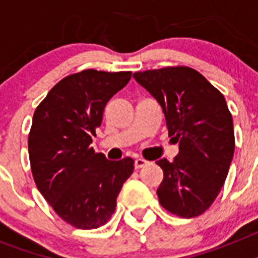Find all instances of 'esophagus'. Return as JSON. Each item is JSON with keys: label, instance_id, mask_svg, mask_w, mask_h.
Segmentation results:
<instances>
[{"label": "esophagus", "instance_id": "1", "mask_svg": "<svg viewBox=\"0 0 258 258\" xmlns=\"http://www.w3.org/2000/svg\"><path fill=\"white\" fill-rule=\"evenodd\" d=\"M146 164H147V161L143 160V159H137L136 163H134V168H136V169H141V168H143Z\"/></svg>", "mask_w": 258, "mask_h": 258}]
</instances>
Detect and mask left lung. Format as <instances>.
<instances>
[{
    "instance_id": "obj_1",
    "label": "left lung",
    "mask_w": 258,
    "mask_h": 258,
    "mask_svg": "<svg viewBox=\"0 0 258 258\" xmlns=\"http://www.w3.org/2000/svg\"><path fill=\"white\" fill-rule=\"evenodd\" d=\"M136 80L160 103L168 133L179 143L157 188L161 207L178 217H198L213 204L235 150L232 117L222 93L186 66L136 72Z\"/></svg>"
}]
</instances>
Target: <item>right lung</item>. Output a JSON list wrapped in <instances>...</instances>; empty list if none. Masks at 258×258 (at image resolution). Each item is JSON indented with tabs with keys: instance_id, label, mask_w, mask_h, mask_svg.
<instances>
[{
	"instance_id": "1",
	"label": "right lung",
	"mask_w": 258,
	"mask_h": 258,
	"mask_svg": "<svg viewBox=\"0 0 258 258\" xmlns=\"http://www.w3.org/2000/svg\"><path fill=\"white\" fill-rule=\"evenodd\" d=\"M131 77V71L68 75L33 113L28 136L32 175L54 212L76 229L108 222L118 192L133 173V159L107 160L90 146L107 102Z\"/></svg>"
}]
</instances>
